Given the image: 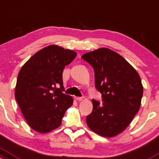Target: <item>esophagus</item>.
Wrapping results in <instances>:
<instances>
[{"mask_svg": "<svg viewBox=\"0 0 159 159\" xmlns=\"http://www.w3.org/2000/svg\"><path fill=\"white\" fill-rule=\"evenodd\" d=\"M74 98H75V100H77V101H81V100H82V99H83L82 97H75Z\"/></svg>", "mask_w": 159, "mask_h": 159, "instance_id": "34e87169", "label": "esophagus"}]
</instances>
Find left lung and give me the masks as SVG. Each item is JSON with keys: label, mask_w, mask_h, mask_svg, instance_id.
I'll use <instances>...</instances> for the list:
<instances>
[{"label": "left lung", "mask_w": 159, "mask_h": 159, "mask_svg": "<svg viewBox=\"0 0 159 159\" xmlns=\"http://www.w3.org/2000/svg\"><path fill=\"white\" fill-rule=\"evenodd\" d=\"M81 58L93 68L95 87L103 101L93 99L87 125L99 136L115 137L138 112L143 93L140 77L128 61L109 48L88 52Z\"/></svg>", "instance_id": "left-lung-1"}]
</instances>
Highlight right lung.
Returning a JSON list of instances; mask_svg holds the SVG:
<instances>
[{
	"mask_svg": "<svg viewBox=\"0 0 159 159\" xmlns=\"http://www.w3.org/2000/svg\"><path fill=\"white\" fill-rule=\"evenodd\" d=\"M77 53L50 45L34 53L21 68L15 98L28 125L38 133L59 128L66 111L73 103L64 91L62 71Z\"/></svg>",
	"mask_w": 159,
	"mask_h": 159,
	"instance_id": "right-lung-1",
	"label": "right lung"
}]
</instances>
